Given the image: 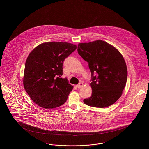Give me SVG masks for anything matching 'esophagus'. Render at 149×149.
<instances>
[{
    "instance_id": "esophagus-1",
    "label": "esophagus",
    "mask_w": 149,
    "mask_h": 149,
    "mask_svg": "<svg viewBox=\"0 0 149 149\" xmlns=\"http://www.w3.org/2000/svg\"><path fill=\"white\" fill-rule=\"evenodd\" d=\"M83 86V83H80L79 84L77 85V87L78 88H81Z\"/></svg>"
}]
</instances>
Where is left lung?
I'll list each match as a JSON object with an SVG mask.
<instances>
[{
  "instance_id": "8db88e82",
  "label": "left lung",
  "mask_w": 149,
  "mask_h": 149,
  "mask_svg": "<svg viewBox=\"0 0 149 149\" xmlns=\"http://www.w3.org/2000/svg\"><path fill=\"white\" fill-rule=\"evenodd\" d=\"M78 52L88 63L92 77V96L84 103L100 108L113 104L121 97L127 78V66L120 52L102 40L80 43Z\"/></svg>"
}]
</instances>
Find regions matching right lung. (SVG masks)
Listing matches in <instances>:
<instances>
[{"label": "right lung", "mask_w": 149, "mask_h": 149, "mask_svg": "<svg viewBox=\"0 0 149 149\" xmlns=\"http://www.w3.org/2000/svg\"><path fill=\"white\" fill-rule=\"evenodd\" d=\"M77 45L64 42L40 44L29 55L23 78L24 88L36 104L45 109L63 105L73 89L67 78H61L65 58Z\"/></svg>", "instance_id": "obj_1"}]
</instances>
